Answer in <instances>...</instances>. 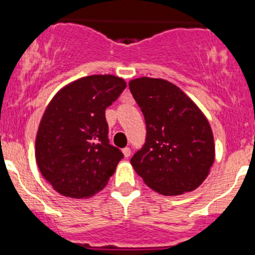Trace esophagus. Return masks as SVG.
I'll use <instances>...</instances> for the list:
<instances>
[{
  "instance_id": "34e87169",
  "label": "esophagus",
  "mask_w": 255,
  "mask_h": 255,
  "mask_svg": "<svg viewBox=\"0 0 255 255\" xmlns=\"http://www.w3.org/2000/svg\"><path fill=\"white\" fill-rule=\"evenodd\" d=\"M122 152H123V155H125L126 158H128L130 155V153H132V150H130V148L126 147V148H123Z\"/></svg>"
}]
</instances>
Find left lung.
<instances>
[{
    "instance_id": "obj_1",
    "label": "left lung",
    "mask_w": 255,
    "mask_h": 255,
    "mask_svg": "<svg viewBox=\"0 0 255 255\" xmlns=\"http://www.w3.org/2000/svg\"><path fill=\"white\" fill-rule=\"evenodd\" d=\"M144 116L147 137L130 159L143 182L163 196L192 192L203 183L216 150L208 120L180 88L160 78L129 82Z\"/></svg>"
}]
</instances>
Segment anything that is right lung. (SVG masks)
<instances>
[{
  "label": "right lung",
  "mask_w": 255,
  "mask_h": 255,
  "mask_svg": "<svg viewBox=\"0 0 255 255\" xmlns=\"http://www.w3.org/2000/svg\"><path fill=\"white\" fill-rule=\"evenodd\" d=\"M126 87L116 76H87L61 88L48 103L34 154L41 174L59 194L88 198L113 175L123 153L110 144L105 112Z\"/></svg>",
  "instance_id": "right-lung-1"
}]
</instances>
